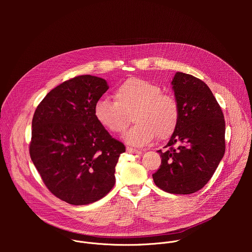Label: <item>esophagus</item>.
<instances>
[{
    "label": "esophagus",
    "instance_id": "esophagus-1",
    "mask_svg": "<svg viewBox=\"0 0 252 252\" xmlns=\"http://www.w3.org/2000/svg\"><path fill=\"white\" fill-rule=\"evenodd\" d=\"M126 152L128 154H132V155H140L141 152L137 151V150H134V149H131V148H126Z\"/></svg>",
    "mask_w": 252,
    "mask_h": 252
}]
</instances>
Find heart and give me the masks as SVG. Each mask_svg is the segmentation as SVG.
Instances as JSON below:
<instances>
[{
	"label": "heart",
	"instance_id": "heart-1",
	"mask_svg": "<svg viewBox=\"0 0 252 252\" xmlns=\"http://www.w3.org/2000/svg\"><path fill=\"white\" fill-rule=\"evenodd\" d=\"M115 100L102 97L94 107L96 121L110 132L123 133L133 114L135 126L124 135L126 143L145 147L158 135L159 139L170 137L175 131L181 109L177 99L162 93L159 86L138 78H129L115 91Z\"/></svg>",
	"mask_w": 252,
	"mask_h": 252
}]
</instances>
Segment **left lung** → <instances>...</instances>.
I'll return each mask as SVG.
<instances>
[{"label":"left lung","instance_id":"8db88e82","mask_svg":"<svg viewBox=\"0 0 252 252\" xmlns=\"http://www.w3.org/2000/svg\"><path fill=\"white\" fill-rule=\"evenodd\" d=\"M181 119L161 164L153 174L160 189L190 194L201 189L217 170L225 152V122L217 98L201 80L177 71L171 82Z\"/></svg>","mask_w":252,"mask_h":252}]
</instances>
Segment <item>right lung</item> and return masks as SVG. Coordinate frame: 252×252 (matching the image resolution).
<instances>
[{"instance_id":"add662e5","label":"right lung","mask_w":252,"mask_h":252,"mask_svg":"<svg viewBox=\"0 0 252 252\" xmlns=\"http://www.w3.org/2000/svg\"><path fill=\"white\" fill-rule=\"evenodd\" d=\"M107 90L101 78L75 77L53 89L33 114L32 161L48 189L69 204L94 202L116 183V165L126 147L94 115Z\"/></svg>"}]
</instances>
